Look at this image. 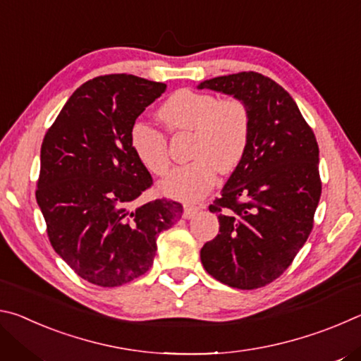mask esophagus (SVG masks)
<instances>
[{
    "label": "esophagus",
    "instance_id": "esophagus-1",
    "mask_svg": "<svg viewBox=\"0 0 361 361\" xmlns=\"http://www.w3.org/2000/svg\"><path fill=\"white\" fill-rule=\"evenodd\" d=\"M200 210V207H195V205H185V210H183V218H192L195 213Z\"/></svg>",
    "mask_w": 361,
    "mask_h": 361
}]
</instances>
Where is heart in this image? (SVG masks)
I'll return each mask as SVG.
<instances>
[{
    "instance_id": "b5f03b06",
    "label": "heart",
    "mask_w": 361,
    "mask_h": 361,
    "mask_svg": "<svg viewBox=\"0 0 361 361\" xmlns=\"http://www.w3.org/2000/svg\"><path fill=\"white\" fill-rule=\"evenodd\" d=\"M169 130L192 132L188 166L173 169L159 189L172 199L194 202L210 191L216 170L231 172L245 154L250 137V113L245 103L234 97L218 100L215 95L191 89L176 90L157 109ZM130 146L138 161L154 175L169 170L167 140L162 132L145 122L130 129Z\"/></svg>"
}]
</instances>
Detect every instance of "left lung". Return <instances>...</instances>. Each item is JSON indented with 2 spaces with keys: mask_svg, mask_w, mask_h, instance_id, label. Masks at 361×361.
Instances as JSON below:
<instances>
[{
  "mask_svg": "<svg viewBox=\"0 0 361 361\" xmlns=\"http://www.w3.org/2000/svg\"><path fill=\"white\" fill-rule=\"evenodd\" d=\"M197 89L239 99L250 113L245 154L210 205L219 234L200 250V261L232 288H261L282 276L312 231L322 194L319 145L296 102L271 78L242 71Z\"/></svg>",
  "mask_w": 361,
  "mask_h": 361,
  "instance_id": "8db88e82",
  "label": "left lung"
}]
</instances>
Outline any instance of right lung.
I'll return each instance as SVG.
<instances>
[{
  "label": "right lung",
  "instance_id": "1",
  "mask_svg": "<svg viewBox=\"0 0 361 361\" xmlns=\"http://www.w3.org/2000/svg\"><path fill=\"white\" fill-rule=\"evenodd\" d=\"M167 85L106 75L78 87L41 146L36 189L54 250L79 277L119 286L152 266L156 240L183 207L157 199L133 209L151 186L130 146V129Z\"/></svg>",
  "mask_w": 361,
  "mask_h": 361
}]
</instances>
